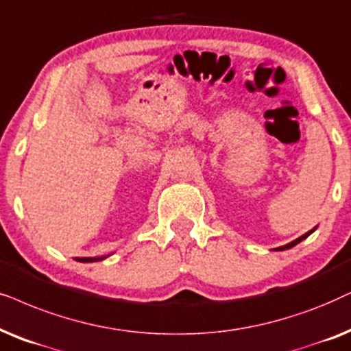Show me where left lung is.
Wrapping results in <instances>:
<instances>
[{
  "mask_svg": "<svg viewBox=\"0 0 351 351\" xmlns=\"http://www.w3.org/2000/svg\"><path fill=\"white\" fill-rule=\"evenodd\" d=\"M315 230H316V227H315V229H313V230H309V232H306V234H304V235H302V237H298V239H297V240H293V242L287 243V245H284V247H279V248H276V250H277V252H282V250H289V248H292V247H295V245H297V243H300V242H302V240H304V239H306V237H309V235H311V234H313V232H315Z\"/></svg>",
  "mask_w": 351,
  "mask_h": 351,
  "instance_id": "obj_1",
  "label": "left lung"
}]
</instances>
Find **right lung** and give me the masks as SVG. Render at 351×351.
<instances>
[{
    "instance_id": "1",
    "label": "right lung",
    "mask_w": 351,
    "mask_h": 351,
    "mask_svg": "<svg viewBox=\"0 0 351 351\" xmlns=\"http://www.w3.org/2000/svg\"><path fill=\"white\" fill-rule=\"evenodd\" d=\"M109 256V254H108ZM108 256H95V258H79L80 263H95V261H101V259L108 258Z\"/></svg>"
}]
</instances>
